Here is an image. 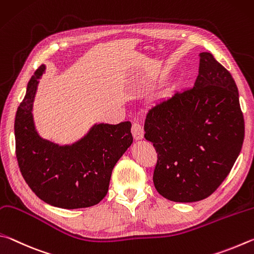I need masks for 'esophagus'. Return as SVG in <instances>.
<instances>
[{
	"label": "esophagus",
	"mask_w": 254,
	"mask_h": 254,
	"mask_svg": "<svg viewBox=\"0 0 254 254\" xmlns=\"http://www.w3.org/2000/svg\"><path fill=\"white\" fill-rule=\"evenodd\" d=\"M131 134L136 140L141 139L144 137V128L138 123H134L131 126Z\"/></svg>",
	"instance_id": "34e87169"
}]
</instances>
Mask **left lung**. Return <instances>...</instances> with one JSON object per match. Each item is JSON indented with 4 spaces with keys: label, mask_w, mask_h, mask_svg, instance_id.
Returning a JSON list of instances; mask_svg holds the SVG:
<instances>
[{
    "label": "left lung",
    "mask_w": 254,
    "mask_h": 254,
    "mask_svg": "<svg viewBox=\"0 0 254 254\" xmlns=\"http://www.w3.org/2000/svg\"><path fill=\"white\" fill-rule=\"evenodd\" d=\"M144 129L157 153V192L182 203L208 197L232 170L244 139L232 75L211 53H199L194 87L150 107Z\"/></svg>",
    "instance_id": "1"
}]
</instances>
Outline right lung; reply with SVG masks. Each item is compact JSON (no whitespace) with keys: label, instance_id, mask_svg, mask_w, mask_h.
<instances>
[{"label":"right lung","instance_id":"1","mask_svg":"<svg viewBox=\"0 0 254 254\" xmlns=\"http://www.w3.org/2000/svg\"><path fill=\"white\" fill-rule=\"evenodd\" d=\"M40 65L31 77L14 122L15 154L21 174L32 192L50 205L82 208L99 203L108 192L111 172L132 143L130 122L95 125L71 146H58L35 131L32 104Z\"/></svg>","mask_w":254,"mask_h":254}]
</instances>
